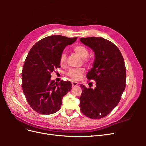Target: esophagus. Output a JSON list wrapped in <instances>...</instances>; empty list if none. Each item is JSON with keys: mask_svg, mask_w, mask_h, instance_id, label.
<instances>
[{"mask_svg": "<svg viewBox=\"0 0 146 146\" xmlns=\"http://www.w3.org/2000/svg\"><path fill=\"white\" fill-rule=\"evenodd\" d=\"M72 86H76L78 85V83L77 82H72Z\"/></svg>", "mask_w": 146, "mask_h": 146, "instance_id": "34e87169", "label": "esophagus"}]
</instances>
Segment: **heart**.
I'll use <instances>...</instances> for the list:
<instances>
[{"mask_svg": "<svg viewBox=\"0 0 146 146\" xmlns=\"http://www.w3.org/2000/svg\"><path fill=\"white\" fill-rule=\"evenodd\" d=\"M73 50L78 55L82 58H85V61H88V59L86 57L89 54V51L86 47L82 44L76 45L73 47ZM67 60V56L64 52H62L60 56V63L61 65H64ZM85 72V69L83 68H77V69H72L68 72L67 75L71 78L74 80H78L82 78L83 74Z\"/></svg>", "mask_w": 146, "mask_h": 146, "instance_id": "obj_1", "label": "heart"}]
</instances>
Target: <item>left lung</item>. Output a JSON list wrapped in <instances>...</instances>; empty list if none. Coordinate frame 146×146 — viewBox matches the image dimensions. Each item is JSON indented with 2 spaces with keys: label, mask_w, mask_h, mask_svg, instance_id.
I'll use <instances>...</instances> for the list:
<instances>
[{
  "label": "left lung",
  "mask_w": 146,
  "mask_h": 146,
  "mask_svg": "<svg viewBox=\"0 0 146 146\" xmlns=\"http://www.w3.org/2000/svg\"><path fill=\"white\" fill-rule=\"evenodd\" d=\"M80 40L94 52L93 68L86 77L96 83L94 89L80 85V110L90 118H102L116 107L125 88L124 60L117 47L107 39L89 37Z\"/></svg>",
  "instance_id": "8db88e82"
}]
</instances>
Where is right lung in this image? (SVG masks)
<instances>
[{
	"mask_svg": "<svg viewBox=\"0 0 146 146\" xmlns=\"http://www.w3.org/2000/svg\"><path fill=\"white\" fill-rule=\"evenodd\" d=\"M77 39L52 35L38 41L30 50L22 72V88L29 104L37 113L51 114L58 111L63 96L71 90L69 81H51L50 73L60 68L61 54Z\"/></svg>",
	"mask_w": 146,
	"mask_h": 146,
	"instance_id": "obj_1",
	"label": "right lung"
}]
</instances>
